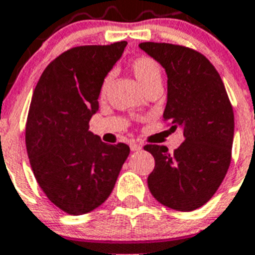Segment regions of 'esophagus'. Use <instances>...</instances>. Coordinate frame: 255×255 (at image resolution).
<instances>
[{
	"label": "esophagus",
	"instance_id": "1",
	"mask_svg": "<svg viewBox=\"0 0 255 255\" xmlns=\"http://www.w3.org/2000/svg\"><path fill=\"white\" fill-rule=\"evenodd\" d=\"M129 148H131L132 152H137V150H140L142 146L140 145V144H136V142H131V144H129Z\"/></svg>",
	"mask_w": 255,
	"mask_h": 255
}]
</instances>
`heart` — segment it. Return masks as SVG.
Instances as JSON below:
<instances>
[{
    "instance_id": "heart-1",
    "label": "heart",
    "mask_w": 255,
    "mask_h": 255,
    "mask_svg": "<svg viewBox=\"0 0 255 255\" xmlns=\"http://www.w3.org/2000/svg\"><path fill=\"white\" fill-rule=\"evenodd\" d=\"M131 69L141 89L145 88L146 85H149L153 81L161 80L160 65L154 60L150 59V57H146V56H141V57L134 59L131 63ZM110 80H111V74L106 76V78L103 80L102 86H101V95L102 97L106 93Z\"/></svg>"
}]
</instances>
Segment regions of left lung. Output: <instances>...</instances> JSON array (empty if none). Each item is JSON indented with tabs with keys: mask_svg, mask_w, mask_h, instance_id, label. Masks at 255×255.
<instances>
[{
	"mask_svg": "<svg viewBox=\"0 0 255 255\" xmlns=\"http://www.w3.org/2000/svg\"><path fill=\"white\" fill-rule=\"evenodd\" d=\"M138 47L166 72L163 119L170 122L173 129L181 128L185 136L174 153L163 145L144 146L156 161L148 187L162 206L190 212L214 196L228 171L235 134L233 109L220 74L202 53L153 41Z\"/></svg>",
	"mask_w": 255,
	"mask_h": 255,
	"instance_id": "left-lung-1",
	"label": "left lung"
}]
</instances>
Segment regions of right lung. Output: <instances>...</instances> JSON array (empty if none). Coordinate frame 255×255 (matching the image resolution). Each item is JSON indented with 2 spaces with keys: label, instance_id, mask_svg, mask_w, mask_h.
Returning <instances> with one entry per match:
<instances>
[{
  "label": "right lung",
  "instance_id": "obj_1",
  "mask_svg": "<svg viewBox=\"0 0 255 255\" xmlns=\"http://www.w3.org/2000/svg\"><path fill=\"white\" fill-rule=\"evenodd\" d=\"M126 45H84L61 53L32 94L26 126L31 167L47 198L69 215L105 203L129 154L127 144L109 145L89 129L103 80Z\"/></svg>",
  "mask_w": 255,
  "mask_h": 255
}]
</instances>
